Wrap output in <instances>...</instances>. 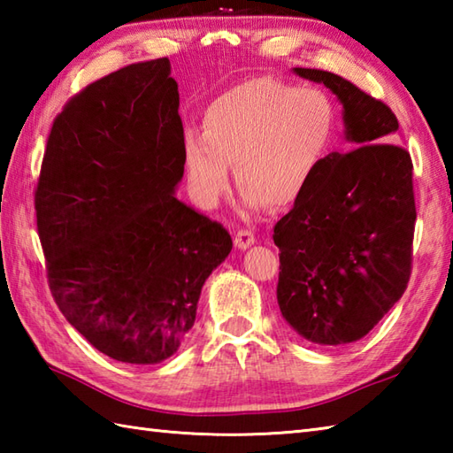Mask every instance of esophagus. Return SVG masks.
<instances>
[{"instance_id": "34e87169", "label": "esophagus", "mask_w": 453, "mask_h": 453, "mask_svg": "<svg viewBox=\"0 0 453 453\" xmlns=\"http://www.w3.org/2000/svg\"><path fill=\"white\" fill-rule=\"evenodd\" d=\"M234 242H235L237 249H242V251H245V249L251 247L257 242V239H255V235L251 232H249V229H239V232L234 237Z\"/></svg>"}]
</instances>
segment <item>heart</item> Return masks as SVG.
<instances>
[{"label":"heart","mask_w":453,"mask_h":453,"mask_svg":"<svg viewBox=\"0 0 453 453\" xmlns=\"http://www.w3.org/2000/svg\"><path fill=\"white\" fill-rule=\"evenodd\" d=\"M336 111L313 88L253 78L211 101L202 134L182 142L187 180L200 204L214 206L234 165L247 210L288 208L300 200L333 146Z\"/></svg>","instance_id":"heart-1"}]
</instances>
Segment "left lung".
Returning a JSON list of instances; mask_svg holds the SVG:
<instances>
[{"label": "left lung", "instance_id": "1", "mask_svg": "<svg viewBox=\"0 0 453 453\" xmlns=\"http://www.w3.org/2000/svg\"><path fill=\"white\" fill-rule=\"evenodd\" d=\"M342 104L352 151L326 156L305 195L274 226L276 297L292 329L321 346L360 341L399 302L411 276L415 195L409 153L388 104L341 75L294 67Z\"/></svg>", "mask_w": 453, "mask_h": 453}]
</instances>
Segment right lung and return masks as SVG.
Here are the masks:
<instances>
[{
    "mask_svg": "<svg viewBox=\"0 0 453 453\" xmlns=\"http://www.w3.org/2000/svg\"><path fill=\"white\" fill-rule=\"evenodd\" d=\"M179 85L169 58L88 85L58 114L35 196L48 284L99 352L159 364L196 319L227 229L180 202Z\"/></svg>",
    "mask_w": 453,
    "mask_h": 453,
    "instance_id": "obj_1",
    "label": "right lung"
}]
</instances>
